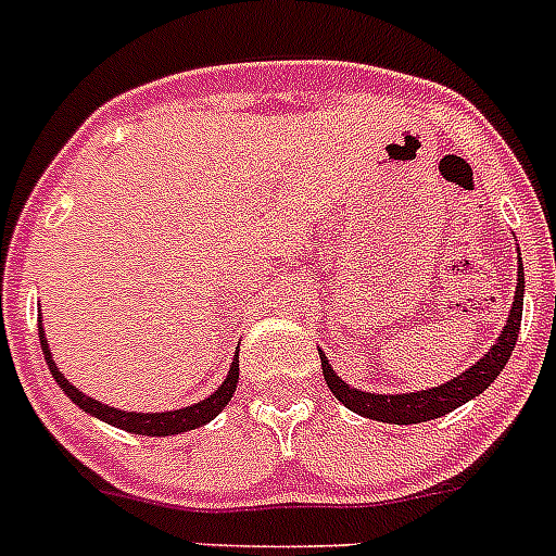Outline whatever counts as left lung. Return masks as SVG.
<instances>
[{
  "instance_id": "1",
  "label": "left lung",
  "mask_w": 556,
  "mask_h": 556,
  "mask_svg": "<svg viewBox=\"0 0 556 556\" xmlns=\"http://www.w3.org/2000/svg\"><path fill=\"white\" fill-rule=\"evenodd\" d=\"M516 295H513V307L507 315L505 326H502V334L496 337V342L491 345L469 370H464L460 376L450 378L447 383H439V387L422 389V392H401V395H378V392H362V389L351 387V383L342 381L334 372V367L329 365V356L318 349L320 354V367H324V378L329 383L331 395L342 403L345 408H351L354 414L367 419H376V422H389V425H417L428 422V419H439L444 414L455 412L464 403L475 401L477 395H482L491 383L496 381L502 370H505L507 359H510L513 349H516L518 329H521V313H523V266L521 257H518V274H516Z\"/></svg>"
}]
</instances>
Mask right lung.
<instances>
[{"label":"right lung","mask_w":556,"mask_h":556,"mask_svg":"<svg viewBox=\"0 0 556 556\" xmlns=\"http://www.w3.org/2000/svg\"><path fill=\"white\" fill-rule=\"evenodd\" d=\"M38 331H40V349H43L46 365H49L51 376H54V381L60 383L62 392H65V395L71 397V401H74L76 406H79L85 414L103 419V422L114 425V428L128 430V433L178 435V433H186V430L202 428V425H207L214 417H219L222 408L230 403L232 392H236L238 356L230 362V372H227L225 381L219 383V389H216V392H211L205 401L191 403V406H186V408H175V412H155V414L153 412H148V414H144V412H121V408L106 406V403H101V401H96V397L85 395V392H79L74 383L67 381V378L60 372V367H56L54 356H51L49 342H46L43 326H40V324H38Z\"/></svg>","instance_id":"obj_1"}]
</instances>
